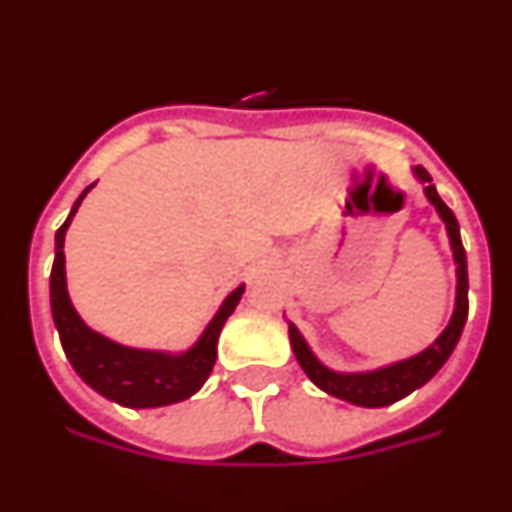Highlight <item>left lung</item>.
<instances>
[{"instance_id":"1","label":"left lung","mask_w":512,"mask_h":512,"mask_svg":"<svg viewBox=\"0 0 512 512\" xmlns=\"http://www.w3.org/2000/svg\"><path fill=\"white\" fill-rule=\"evenodd\" d=\"M413 174L425 184V197H428V202L436 207V212L441 215L443 223H446V233H449L451 251H454L456 261V305L454 315H451L449 325L443 328L441 336L425 348V351H420L418 356H410L405 361H395V364L374 369V372L341 374L328 369L325 364H320L318 356L312 354L307 341L300 336V330L289 323L292 351H295L297 361H300L307 377H310V382L318 384L320 390L328 392V395L338 397V400L354 402V405H361V408H384V405H392V402L402 400V397H408L410 392L418 390V387H423L449 361L451 351L459 343L461 330H464V323H467L469 315L467 253H464V246H461L459 223H456L454 212L446 207V202L438 197L436 187L431 184V174L423 166H415Z\"/></svg>"}]
</instances>
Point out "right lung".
<instances>
[{"instance_id":"1","label":"right lung","mask_w":512,"mask_h":512,"mask_svg":"<svg viewBox=\"0 0 512 512\" xmlns=\"http://www.w3.org/2000/svg\"><path fill=\"white\" fill-rule=\"evenodd\" d=\"M94 184L81 192L79 200L71 207L66 223L56 230V259L51 269V310L53 323L61 336V346L66 359L76 369L84 382L107 400L125 405V408H161L174 405L194 392L210 377L217 359V336L223 330L230 312L241 302L243 284L233 289L223 300L215 318L202 330L200 341L194 343L184 354H166V351H143V348L120 346L110 338L99 336L97 330L89 328L74 310L66 289V256H63V241L66 230L79 210L81 200Z\"/></svg>"}]
</instances>
